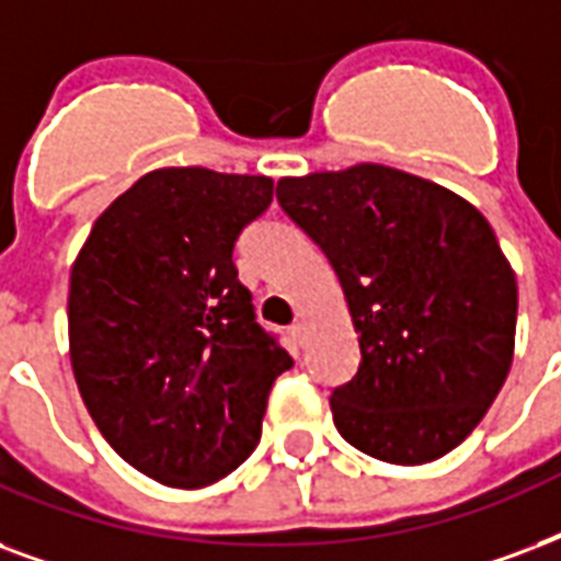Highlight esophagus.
<instances>
[{"instance_id":"obj_1","label":"esophagus","mask_w":561,"mask_h":561,"mask_svg":"<svg viewBox=\"0 0 561 561\" xmlns=\"http://www.w3.org/2000/svg\"><path fill=\"white\" fill-rule=\"evenodd\" d=\"M290 337H294L299 347H302V344L309 341V323H306V320H297V323L290 327Z\"/></svg>"}]
</instances>
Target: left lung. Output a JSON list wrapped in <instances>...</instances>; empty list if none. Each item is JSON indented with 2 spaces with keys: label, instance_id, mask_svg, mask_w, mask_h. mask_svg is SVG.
<instances>
[{
  "label": "left lung",
  "instance_id": "obj_1",
  "mask_svg": "<svg viewBox=\"0 0 561 561\" xmlns=\"http://www.w3.org/2000/svg\"><path fill=\"white\" fill-rule=\"evenodd\" d=\"M276 199L329 259L358 332L356 376L329 397L337 433L391 465L442 459L512 367L518 282L489 220L382 164L279 179Z\"/></svg>",
  "mask_w": 561,
  "mask_h": 561
}]
</instances>
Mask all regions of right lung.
<instances>
[{"mask_svg": "<svg viewBox=\"0 0 561 561\" xmlns=\"http://www.w3.org/2000/svg\"><path fill=\"white\" fill-rule=\"evenodd\" d=\"M273 179L152 170L100 214L70 273V362L105 442L161 485L203 489L262 438L294 358L255 323L232 250Z\"/></svg>", "mask_w": 561, "mask_h": 561, "instance_id": "obj_1", "label": "right lung"}]
</instances>
